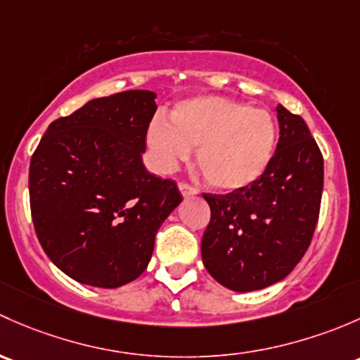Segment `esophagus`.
I'll use <instances>...</instances> for the list:
<instances>
[{
  "instance_id": "obj_1",
  "label": "esophagus",
  "mask_w": 360,
  "mask_h": 360,
  "mask_svg": "<svg viewBox=\"0 0 360 360\" xmlns=\"http://www.w3.org/2000/svg\"><path fill=\"white\" fill-rule=\"evenodd\" d=\"M179 188H180V192H181V195H184V198H191V195L198 194V191H195V188L192 187V185L185 184V181H180Z\"/></svg>"
}]
</instances>
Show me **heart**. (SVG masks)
Instances as JSON below:
<instances>
[{
    "label": "heart",
    "mask_w": 360,
    "mask_h": 360,
    "mask_svg": "<svg viewBox=\"0 0 360 360\" xmlns=\"http://www.w3.org/2000/svg\"><path fill=\"white\" fill-rule=\"evenodd\" d=\"M279 143V124L266 109L224 97H194L176 103L172 123L155 117L147 146L155 168L172 172L198 147V168L211 187L240 191L270 168Z\"/></svg>",
    "instance_id": "obj_1"
}]
</instances>
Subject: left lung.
Returning a JSON list of instances; mask_svg holds the SVG:
<instances>
[{"label": "left lung", "instance_id": "left-lung-1", "mask_svg": "<svg viewBox=\"0 0 360 360\" xmlns=\"http://www.w3.org/2000/svg\"><path fill=\"white\" fill-rule=\"evenodd\" d=\"M279 143L265 175L229 194H202L211 210L202 263L232 291L283 281L309 250L321 210L324 159L309 126L277 105Z\"/></svg>", "mask_w": 360, "mask_h": 360}]
</instances>
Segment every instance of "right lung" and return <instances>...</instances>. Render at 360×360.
I'll return each mask as SVG.
<instances>
[{"mask_svg":"<svg viewBox=\"0 0 360 360\" xmlns=\"http://www.w3.org/2000/svg\"><path fill=\"white\" fill-rule=\"evenodd\" d=\"M155 94L94 98L48 126L29 166V198L44 253L81 284L120 288L149 265L162 221L181 202L142 153Z\"/></svg>","mask_w":360,"mask_h":360,"instance_id":"obj_1","label":"right lung"}]
</instances>
